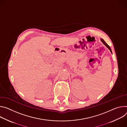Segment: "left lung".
Instances as JSON below:
<instances>
[{"mask_svg":"<svg viewBox=\"0 0 127 127\" xmlns=\"http://www.w3.org/2000/svg\"><path fill=\"white\" fill-rule=\"evenodd\" d=\"M100 40H101V42H102V43H103V44H104V45H105V46H106L108 48V49H109V50L110 51V52L112 53V52H111V49H110V47L109 46V45H108V44H106V42L104 41V40L103 39H101Z\"/></svg>","mask_w":127,"mask_h":127,"instance_id":"left-lung-1","label":"left lung"}]
</instances>
